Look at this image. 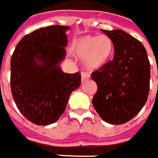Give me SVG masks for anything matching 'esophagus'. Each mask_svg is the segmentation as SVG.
Returning a JSON list of instances; mask_svg holds the SVG:
<instances>
[{
    "instance_id": "obj_1",
    "label": "esophagus",
    "mask_w": 158,
    "mask_h": 158,
    "mask_svg": "<svg viewBox=\"0 0 158 158\" xmlns=\"http://www.w3.org/2000/svg\"><path fill=\"white\" fill-rule=\"evenodd\" d=\"M89 78H90V75H89V73L85 72H81V81H82L87 80Z\"/></svg>"
}]
</instances>
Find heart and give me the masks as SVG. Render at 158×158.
<instances>
[{
  "mask_svg": "<svg viewBox=\"0 0 158 158\" xmlns=\"http://www.w3.org/2000/svg\"><path fill=\"white\" fill-rule=\"evenodd\" d=\"M113 44L106 35H84L75 41L72 52L77 57L84 58L87 68L97 70L109 61Z\"/></svg>",
  "mask_w": 158,
  "mask_h": 158,
  "instance_id": "obj_1",
  "label": "heart"
}]
</instances>
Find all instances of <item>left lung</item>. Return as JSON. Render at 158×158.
I'll return each mask as SVG.
<instances>
[{"mask_svg":"<svg viewBox=\"0 0 158 158\" xmlns=\"http://www.w3.org/2000/svg\"><path fill=\"white\" fill-rule=\"evenodd\" d=\"M111 39L114 56L92 73L97 85L92 104L103 121L120 125L137 116L148 100L150 62L145 47L123 30H102Z\"/></svg>","mask_w":158,"mask_h":158,"instance_id":"8db88e82","label":"left lung"}]
</instances>
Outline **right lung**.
Here are the masks:
<instances>
[{
	"label": "right lung",
	"mask_w": 158,
	"mask_h": 158,
	"mask_svg": "<svg viewBox=\"0 0 158 158\" xmlns=\"http://www.w3.org/2000/svg\"><path fill=\"white\" fill-rule=\"evenodd\" d=\"M66 26H49L22 37L10 59V88L17 108L39 126L56 123L66 110L81 74L62 72L66 57Z\"/></svg>",
	"instance_id": "add662e5"
}]
</instances>
